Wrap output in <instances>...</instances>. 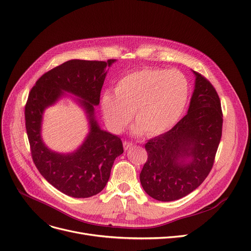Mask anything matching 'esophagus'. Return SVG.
I'll use <instances>...</instances> for the list:
<instances>
[{"label":"esophagus","mask_w":251,"mask_h":251,"mask_svg":"<svg viewBox=\"0 0 251 251\" xmlns=\"http://www.w3.org/2000/svg\"><path fill=\"white\" fill-rule=\"evenodd\" d=\"M132 146H133V143H131V142H128V141H125V142H124V149H125L126 151L128 150V149H130Z\"/></svg>","instance_id":"34e87169"}]
</instances>
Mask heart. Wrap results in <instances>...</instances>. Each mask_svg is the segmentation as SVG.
Listing matches in <instances>:
<instances>
[{
  "mask_svg": "<svg viewBox=\"0 0 251 251\" xmlns=\"http://www.w3.org/2000/svg\"><path fill=\"white\" fill-rule=\"evenodd\" d=\"M188 99L189 82L182 72L145 68L123 76L114 94L105 92L102 109L112 128L123 129L132 113L136 131L153 137L178 123Z\"/></svg>",
  "mask_w": 251,
  "mask_h": 251,
  "instance_id": "1",
  "label": "heart"
}]
</instances>
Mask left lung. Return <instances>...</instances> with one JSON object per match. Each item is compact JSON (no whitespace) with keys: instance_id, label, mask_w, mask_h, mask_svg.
I'll return each mask as SVG.
<instances>
[{"instance_id":"1","label":"left lung","mask_w":251,"mask_h":251,"mask_svg":"<svg viewBox=\"0 0 251 251\" xmlns=\"http://www.w3.org/2000/svg\"><path fill=\"white\" fill-rule=\"evenodd\" d=\"M194 73L195 89L188 113L145 145L148 160L140 174L141 184L148 195L159 201L187 196L203 183L214 165L222 136L221 102L212 83Z\"/></svg>"}]
</instances>
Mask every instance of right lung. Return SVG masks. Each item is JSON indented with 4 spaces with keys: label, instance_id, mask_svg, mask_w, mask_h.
<instances>
[{
    "label": "right lung",
    "instance_id": "obj_1",
    "mask_svg": "<svg viewBox=\"0 0 251 251\" xmlns=\"http://www.w3.org/2000/svg\"><path fill=\"white\" fill-rule=\"evenodd\" d=\"M107 62L69 60L45 72L32 87L25 105V126L32 160L40 174L57 190L74 198H87L106 185L115 158L124 152L120 137L101 130L94 121V105L100 100ZM81 97L91 121V132L75 153L61 155L50 151L41 140L42 113L63 94Z\"/></svg>",
    "mask_w": 251,
    "mask_h": 251
}]
</instances>
